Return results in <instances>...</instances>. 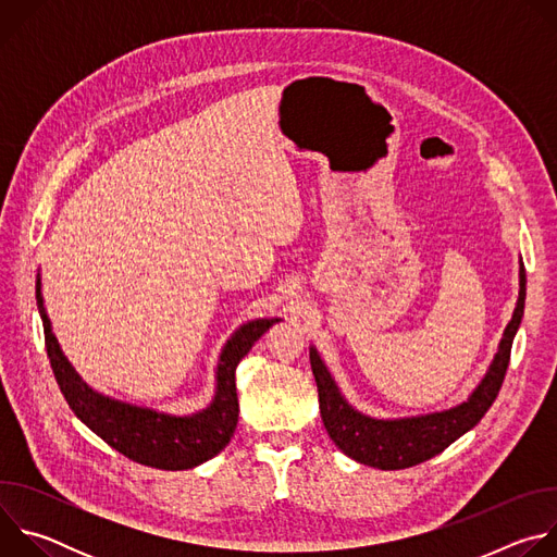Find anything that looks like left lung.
Segmentation results:
<instances>
[{
  "label": "left lung",
  "instance_id": "obj_1",
  "mask_svg": "<svg viewBox=\"0 0 557 557\" xmlns=\"http://www.w3.org/2000/svg\"><path fill=\"white\" fill-rule=\"evenodd\" d=\"M527 297V277L524 267H520V293L513 310L511 322L507 324L498 352L483 376L469 394V399L443 410L406 419H374L357 412L337 387L333 374L322 361L320 352L310 346V368L314 374L317 392H320V410L322 421L333 438V443L352 460L376 467V469H406L430 460L449 447L456 438L469 432L473 425L485 417V412L496 401L500 385L507 374L511 344L520 329L524 314Z\"/></svg>",
  "mask_w": 557,
  "mask_h": 557
}]
</instances>
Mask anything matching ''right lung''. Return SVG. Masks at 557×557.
I'll use <instances>...</instances> for the list:
<instances>
[{
    "mask_svg": "<svg viewBox=\"0 0 557 557\" xmlns=\"http://www.w3.org/2000/svg\"><path fill=\"white\" fill-rule=\"evenodd\" d=\"M37 308L44 322L46 350L54 379L76 419H82L97 436L129 460L168 471L198 467L228 445L237 425V412H240L235 392V368L253 344L280 322L277 317H271V320L264 317V320H253L237 329L220 352L211 404L200 412L176 417L110 399L76 374L52 333L39 275Z\"/></svg>",
    "mask_w": 557,
    "mask_h": 557,
    "instance_id": "1",
    "label": "right lung"
}]
</instances>
